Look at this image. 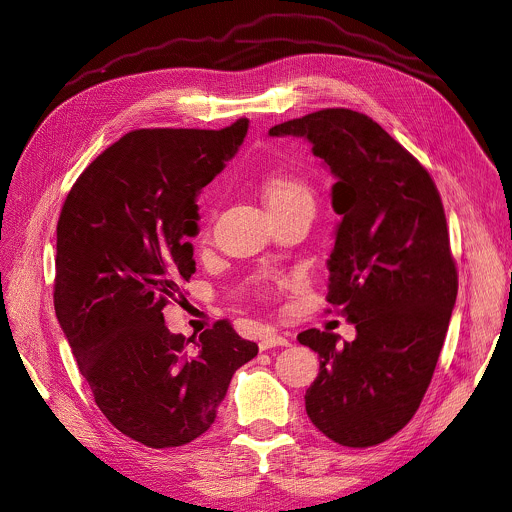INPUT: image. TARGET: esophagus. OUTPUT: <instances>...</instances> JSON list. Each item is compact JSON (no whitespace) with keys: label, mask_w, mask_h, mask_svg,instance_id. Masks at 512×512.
Wrapping results in <instances>:
<instances>
[{"label":"esophagus","mask_w":512,"mask_h":512,"mask_svg":"<svg viewBox=\"0 0 512 512\" xmlns=\"http://www.w3.org/2000/svg\"><path fill=\"white\" fill-rule=\"evenodd\" d=\"M260 350H268V348H274V346H289V340L277 332H266L260 336V342H258Z\"/></svg>","instance_id":"1"}]
</instances>
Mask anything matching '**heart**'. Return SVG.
<instances>
[{
	"mask_svg": "<svg viewBox=\"0 0 512 512\" xmlns=\"http://www.w3.org/2000/svg\"><path fill=\"white\" fill-rule=\"evenodd\" d=\"M260 192L270 211H281L299 203L313 205L311 186L299 176L279 170H268L260 176ZM268 293L270 291H264V295Z\"/></svg>",
	"mask_w": 512,
	"mask_h": 512,
	"instance_id": "obj_1",
	"label": "heart"
}]
</instances>
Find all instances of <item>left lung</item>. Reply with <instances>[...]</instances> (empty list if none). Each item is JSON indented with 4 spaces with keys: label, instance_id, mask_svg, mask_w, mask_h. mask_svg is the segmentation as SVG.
<instances>
[{
    "label": "left lung",
    "instance_id": "obj_1",
    "mask_svg": "<svg viewBox=\"0 0 512 512\" xmlns=\"http://www.w3.org/2000/svg\"><path fill=\"white\" fill-rule=\"evenodd\" d=\"M268 135L313 145L336 176L332 207L342 217L326 301L355 324L357 338L340 346L338 334L316 328L297 336L320 355L307 416L338 445H379L416 414L457 297L441 194L416 157L363 112L324 108Z\"/></svg>",
    "mask_w": 512,
    "mask_h": 512
}]
</instances>
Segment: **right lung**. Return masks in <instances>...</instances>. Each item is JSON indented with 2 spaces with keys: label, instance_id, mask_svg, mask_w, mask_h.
<instances>
[{
  "label": "right lung",
  "instance_id": "right-lung-1",
  "mask_svg": "<svg viewBox=\"0 0 512 512\" xmlns=\"http://www.w3.org/2000/svg\"><path fill=\"white\" fill-rule=\"evenodd\" d=\"M246 133L248 119L131 131L80 174L59 215L57 320L102 414L151 449L207 432L233 373L258 355L229 320L188 340L164 322L196 270V194Z\"/></svg>",
  "mask_w": 512,
  "mask_h": 512
}]
</instances>
